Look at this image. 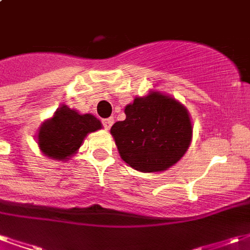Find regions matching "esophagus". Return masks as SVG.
<instances>
[{
    "instance_id": "esophagus-1",
    "label": "esophagus",
    "mask_w": 250,
    "mask_h": 250,
    "mask_svg": "<svg viewBox=\"0 0 250 250\" xmlns=\"http://www.w3.org/2000/svg\"><path fill=\"white\" fill-rule=\"evenodd\" d=\"M114 125V119L112 118H108V119H104L103 120V125L105 130H109L111 128V125Z\"/></svg>"
}]
</instances>
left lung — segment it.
<instances>
[{
  "label": "left lung",
  "instance_id": "1",
  "mask_svg": "<svg viewBox=\"0 0 250 250\" xmlns=\"http://www.w3.org/2000/svg\"><path fill=\"white\" fill-rule=\"evenodd\" d=\"M125 119L111 127L120 158L141 173L167 170L188 151L193 123L188 108L177 99L150 91L125 108Z\"/></svg>",
  "mask_w": 250,
  "mask_h": 250
}]
</instances>
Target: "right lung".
Masks as SVG:
<instances>
[{
    "label": "right lung",
    "instance_id": "obj_1",
    "mask_svg": "<svg viewBox=\"0 0 250 250\" xmlns=\"http://www.w3.org/2000/svg\"><path fill=\"white\" fill-rule=\"evenodd\" d=\"M102 127V122L92 114H79V111L62 104L40 125L36 135L37 145L49 159L65 162L76 154L88 134Z\"/></svg>",
    "mask_w": 250,
    "mask_h": 250
}]
</instances>
